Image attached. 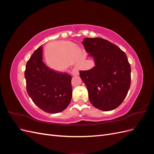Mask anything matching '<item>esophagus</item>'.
<instances>
[{"label": "esophagus", "instance_id": "esophagus-1", "mask_svg": "<svg viewBox=\"0 0 154 154\" xmlns=\"http://www.w3.org/2000/svg\"><path fill=\"white\" fill-rule=\"evenodd\" d=\"M71 73L73 76H76L79 74V72L78 71H72Z\"/></svg>", "mask_w": 154, "mask_h": 154}]
</instances>
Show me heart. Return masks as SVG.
<instances>
[{"mask_svg": "<svg viewBox=\"0 0 154 154\" xmlns=\"http://www.w3.org/2000/svg\"><path fill=\"white\" fill-rule=\"evenodd\" d=\"M82 51L77 45L71 42L60 43L58 49L47 51V63L49 67L58 71H62L69 64L75 63L78 68H81L83 59Z\"/></svg>", "mask_w": 154, "mask_h": 154, "instance_id": "heart-1", "label": "heart"}]
</instances>
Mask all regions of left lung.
I'll list each match as a JSON object with an SVG mask.
<instances>
[{"label":"left lung","mask_w":154,"mask_h":154,"mask_svg":"<svg viewBox=\"0 0 154 154\" xmlns=\"http://www.w3.org/2000/svg\"><path fill=\"white\" fill-rule=\"evenodd\" d=\"M82 44L95 62L91 69L80 71L91 103L101 110L116 109L127 96L131 83V67L127 55L102 38H85Z\"/></svg>","instance_id":"8db88e82"}]
</instances>
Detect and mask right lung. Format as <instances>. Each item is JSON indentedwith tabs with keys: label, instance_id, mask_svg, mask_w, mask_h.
Instances as JSON below:
<instances>
[{
	"label": "right lung",
	"instance_id": "right-lung-1",
	"mask_svg": "<svg viewBox=\"0 0 154 154\" xmlns=\"http://www.w3.org/2000/svg\"><path fill=\"white\" fill-rule=\"evenodd\" d=\"M42 45L26 63L24 76L27 94L33 103L45 112L55 114L66 109L72 97L71 76L55 72L42 61Z\"/></svg>",
	"mask_w": 154,
	"mask_h": 154
}]
</instances>
